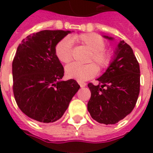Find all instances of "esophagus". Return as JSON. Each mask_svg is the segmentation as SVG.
<instances>
[{"instance_id": "obj_1", "label": "esophagus", "mask_w": 153, "mask_h": 153, "mask_svg": "<svg viewBox=\"0 0 153 153\" xmlns=\"http://www.w3.org/2000/svg\"><path fill=\"white\" fill-rule=\"evenodd\" d=\"M79 82V86H81V87H84V86H86V82Z\"/></svg>"}]
</instances>
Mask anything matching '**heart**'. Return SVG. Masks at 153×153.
<instances>
[{
  "instance_id": "heart-1",
  "label": "heart",
  "mask_w": 153,
  "mask_h": 153,
  "mask_svg": "<svg viewBox=\"0 0 153 153\" xmlns=\"http://www.w3.org/2000/svg\"><path fill=\"white\" fill-rule=\"evenodd\" d=\"M71 39L79 44L85 45L91 51L88 62H95L99 68L104 69L109 66L111 60V54L105 49V42L96 33H83L72 36ZM68 37L60 40L55 46V53L58 59L63 63H68L72 60V41ZM94 62L81 65L76 62L66 67L65 72L70 79L84 82L93 78L98 74V68Z\"/></svg>"
}]
</instances>
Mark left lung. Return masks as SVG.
<instances>
[{"mask_svg": "<svg viewBox=\"0 0 153 153\" xmlns=\"http://www.w3.org/2000/svg\"><path fill=\"white\" fill-rule=\"evenodd\" d=\"M140 66L133 49L121 40L109 67L97 79L99 84H88L91 97L87 109L92 118L99 123L114 125L130 114L140 93Z\"/></svg>", "mask_w": 153, "mask_h": 153, "instance_id": "1", "label": "left lung"}]
</instances>
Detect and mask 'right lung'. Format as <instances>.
<instances>
[{
	"mask_svg": "<svg viewBox=\"0 0 153 153\" xmlns=\"http://www.w3.org/2000/svg\"><path fill=\"white\" fill-rule=\"evenodd\" d=\"M71 31L44 30L27 36L13 61V89L20 110L42 123L62 117L80 88L74 79L62 81L64 69L55 53Z\"/></svg>",
	"mask_w": 153,
	"mask_h": 153,
	"instance_id": "right-lung-1",
	"label": "right lung"
}]
</instances>
